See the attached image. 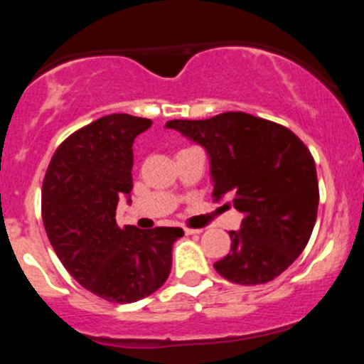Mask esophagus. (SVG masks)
Returning a JSON list of instances; mask_svg holds the SVG:
<instances>
[{"instance_id": "esophagus-1", "label": "esophagus", "mask_w": 364, "mask_h": 364, "mask_svg": "<svg viewBox=\"0 0 364 364\" xmlns=\"http://www.w3.org/2000/svg\"><path fill=\"white\" fill-rule=\"evenodd\" d=\"M186 235H198L202 233V230H193V228H184Z\"/></svg>"}]
</instances>
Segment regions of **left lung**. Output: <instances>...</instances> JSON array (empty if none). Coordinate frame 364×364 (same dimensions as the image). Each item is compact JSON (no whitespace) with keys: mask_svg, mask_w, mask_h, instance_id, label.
I'll return each mask as SVG.
<instances>
[{"mask_svg":"<svg viewBox=\"0 0 364 364\" xmlns=\"http://www.w3.org/2000/svg\"><path fill=\"white\" fill-rule=\"evenodd\" d=\"M166 127L208 151L215 200L228 198L224 205L244 217L215 269L244 286L279 277L306 247L317 218L319 182L310 149L284 125L240 111Z\"/></svg>","mask_w":364,"mask_h":364,"instance_id":"8db88e82","label":"left lung"}]
</instances>
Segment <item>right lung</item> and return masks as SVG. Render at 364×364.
<instances>
[{"instance_id":"1","label":"right lung","mask_w":364,"mask_h":364,"mask_svg":"<svg viewBox=\"0 0 364 364\" xmlns=\"http://www.w3.org/2000/svg\"><path fill=\"white\" fill-rule=\"evenodd\" d=\"M153 122L107 114L60 144L41 188V217L67 272L111 302L156 291L171 272L182 228L138 230L117 224L122 195L133 189V142Z\"/></svg>"}]
</instances>
